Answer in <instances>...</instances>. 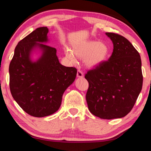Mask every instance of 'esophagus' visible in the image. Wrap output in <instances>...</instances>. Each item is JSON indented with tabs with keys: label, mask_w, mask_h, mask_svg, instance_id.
Here are the masks:
<instances>
[{
	"label": "esophagus",
	"mask_w": 151,
	"mask_h": 151,
	"mask_svg": "<svg viewBox=\"0 0 151 151\" xmlns=\"http://www.w3.org/2000/svg\"><path fill=\"white\" fill-rule=\"evenodd\" d=\"M77 77L78 78H83V73L80 70H78L77 71Z\"/></svg>",
	"instance_id": "esophagus-1"
}]
</instances>
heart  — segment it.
<instances>
[{"label": "heart", "mask_w": 151, "mask_h": 151, "mask_svg": "<svg viewBox=\"0 0 151 151\" xmlns=\"http://www.w3.org/2000/svg\"><path fill=\"white\" fill-rule=\"evenodd\" d=\"M73 53L80 59L85 58V63L89 68H96L102 64L109 54V47L104 42L88 40L76 45L73 47ZM68 57L73 60V55L67 52Z\"/></svg>", "instance_id": "heart-1"}]
</instances>
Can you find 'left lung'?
Here are the masks:
<instances>
[{"label": "left lung", "instance_id": "8db88e82", "mask_svg": "<svg viewBox=\"0 0 151 151\" xmlns=\"http://www.w3.org/2000/svg\"><path fill=\"white\" fill-rule=\"evenodd\" d=\"M113 44L107 61L88 70L86 93L88 109L104 119L126 116L133 109L142 89V73L139 53L123 36L106 32Z\"/></svg>", "mask_w": 151, "mask_h": 151}]
</instances>
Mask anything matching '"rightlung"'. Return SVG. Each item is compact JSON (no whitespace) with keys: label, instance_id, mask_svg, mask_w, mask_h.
Returning <instances> with one entry per match:
<instances>
[{"label":"right lung","instance_id":"right-lung-1","mask_svg":"<svg viewBox=\"0 0 151 151\" xmlns=\"http://www.w3.org/2000/svg\"><path fill=\"white\" fill-rule=\"evenodd\" d=\"M47 27L36 28L18 42L10 63V90L13 98L28 115L46 117L59 109L63 93L75 80L77 69L61 64L55 47L47 42ZM42 50L36 62L30 60L31 52Z\"/></svg>","mask_w":151,"mask_h":151}]
</instances>
